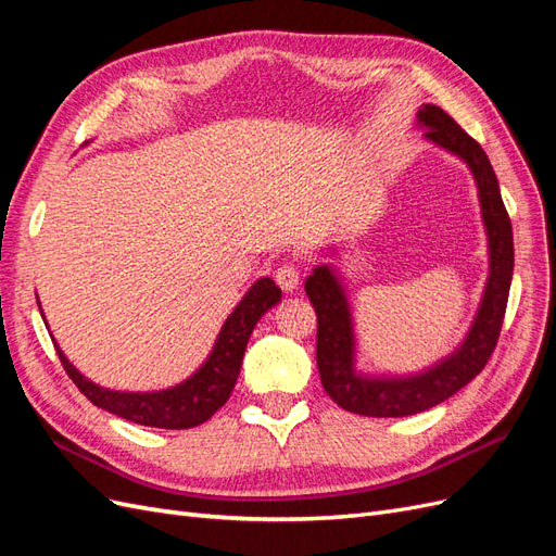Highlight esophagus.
I'll use <instances>...</instances> for the list:
<instances>
[{"label": "esophagus", "instance_id": "obj_1", "mask_svg": "<svg viewBox=\"0 0 556 556\" xmlns=\"http://www.w3.org/2000/svg\"><path fill=\"white\" fill-rule=\"evenodd\" d=\"M276 282L278 288L285 292H294L299 288V266L296 264H280L278 271H276Z\"/></svg>", "mask_w": 556, "mask_h": 556}]
</instances>
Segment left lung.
I'll use <instances>...</instances> for the list:
<instances>
[{
    "mask_svg": "<svg viewBox=\"0 0 556 556\" xmlns=\"http://www.w3.org/2000/svg\"><path fill=\"white\" fill-rule=\"evenodd\" d=\"M417 121L425 137L459 155L476 176L482 220L490 237V278L476 323L454 355L410 378H366L355 374V336L348 299L329 266H317L306 278V294L317 315V371L325 392L343 410L366 417H406L439 406L457 394L490 362L503 327L515 266L513 225L503 206L496 174L482 146L433 104H425Z\"/></svg>",
    "mask_w": 556,
    "mask_h": 556,
    "instance_id": "1",
    "label": "left lung"
}]
</instances>
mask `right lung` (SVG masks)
Segmentation results:
<instances>
[{"label":"right lung","mask_w":556,"mask_h":556,"mask_svg":"<svg viewBox=\"0 0 556 556\" xmlns=\"http://www.w3.org/2000/svg\"><path fill=\"white\" fill-rule=\"evenodd\" d=\"M39 301V299H37ZM280 301V288L271 278L257 280L241 304L233 308L223 325L220 336L204 366L185 382L162 392H113L104 390L88 378H83L76 368L62 355L60 362L66 376L74 380L78 390L86 394L97 408H104L117 417L129 419L134 425L157 427V429H190L204 425L206 419L223 408L233 384H237L243 352L257 319Z\"/></svg>","instance_id":"obj_1"}]
</instances>
